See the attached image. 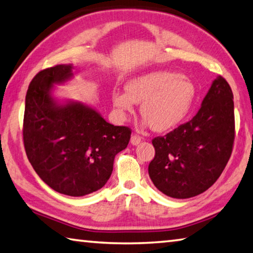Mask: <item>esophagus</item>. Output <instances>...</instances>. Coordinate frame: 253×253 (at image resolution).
Here are the masks:
<instances>
[{"instance_id": "esophagus-1", "label": "esophagus", "mask_w": 253, "mask_h": 253, "mask_svg": "<svg viewBox=\"0 0 253 253\" xmlns=\"http://www.w3.org/2000/svg\"><path fill=\"white\" fill-rule=\"evenodd\" d=\"M143 138L138 135H132L131 138H130V143L131 145H134V146H136V145H138L140 142H142Z\"/></svg>"}]
</instances>
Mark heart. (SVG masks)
Returning a JSON list of instances; mask_svg holds the SVG:
<instances>
[{"instance_id": "obj_1", "label": "heart", "mask_w": 253, "mask_h": 253, "mask_svg": "<svg viewBox=\"0 0 253 253\" xmlns=\"http://www.w3.org/2000/svg\"><path fill=\"white\" fill-rule=\"evenodd\" d=\"M126 92L113 93L114 106L125 116L140 104V114L153 130L173 129L187 116L196 90L187 76L157 70L137 76L126 84Z\"/></svg>"}]
</instances>
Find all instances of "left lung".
<instances>
[{
	"label": "left lung",
	"mask_w": 253,
	"mask_h": 253,
	"mask_svg": "<svg viewBox=\"0 0 253 253\" xmlns=\"http://www.w3.org/2000/svg\"><path fill=\"white\" fill-rule=\"evenodd\" d=\"M233 142V93L217 76L190 122L153 139L155 157L148 165L149 177L169 198H193L220 177Z\"/></svg>",
	"instance_id": "left-lung-1"
}]
</instances>
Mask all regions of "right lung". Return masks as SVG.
<instances>
[{"instance_id": "right-lung-1", "label": "right lung", "mask_w": 253, "mask_h": 253, "mask_svg": "<svg viewBox=\"0 0 253 253\" xmlns=\"http://www.w3.org/2000/svg\"><path fill=\"white\" fill-rule=\"evenodd\" d=\"M72 65L40 71L25 97L23 142L32 168L59 193L84 196L105 185L113 173L115 156L127 147L131 131L107 123L91 106L59 101L54 84L74 77Z\"/></svg>"}]
</instances>
